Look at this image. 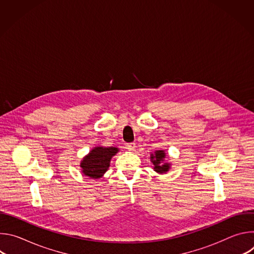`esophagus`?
<instances>
[{
  "mask_svg": "<svg viewBox=\"0 0 254 254\" xmlns=\"http://www.w3.org/2000/svg\"><path fill=\"white\" fill-rule=\"evenodd\" d=\"M127 150L128 151H134V149H135V143L134 142H130V143H127Z\"/></svg>",
  "mask_w": 254,
  "mask_h": 254,
  "instance_id": "1",
  "label": "esophagus"
}]
</instances>
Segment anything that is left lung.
I'll return each instance as SVG.
<instances>
[{"instance_id": "1", "label": "left lung", "mask_w": 254, "mask_h": 254, "mask_svg": "<svg viewBox=\"0 0 254 254\" xmlns=\"http://www.w3.org/2000/svg\"><path fill=\"white\" fill-rule=\"evenodd\" d=\"M166 152L164 150H158L151 154V162L154 165V171L158 174H166L170 171L172 164L166 162Z\"/></svg>"}]
</instances>
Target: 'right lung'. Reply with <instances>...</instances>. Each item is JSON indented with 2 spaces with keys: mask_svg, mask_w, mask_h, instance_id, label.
Here are the masks:
<instances>
[{
  "mask_svg": "<svg viewBox=\"0 0 254 254\" xmlns=\"http://www.w3.org/2000/svg\"><path fill=\"white\" fill-rule=\"evenodd\" d=\"M119 152L120 149L117 147H94L80 162L82 174L90 179L102 178L110 168L113 157Z\"/></svg>",
  "mask_w": 254,
  "mask_h": 254,
  "instance_id": "right-lung-1",
  "label": "right lung"
}]
</instances>
